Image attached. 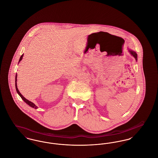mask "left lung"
I'll return each mask as SVG.
<instances>
[{
    "instance_id": "left-lung-1",
    "label": "left lung",
    "mask_w": 158,
    "mask_h": 158,
    "mask_svg": "<svg viewBox=\"0 0 158 158\" xmlns=\"http://www.w3.org/2000/svg\"><path fill=\"white\" fill-rule=\"evenodd\" d=\"M129 52H130V54L135 58V60H137V54H136V53L135 52H133V51H131V50H129Z\"/></svg>"
}]
</instances>
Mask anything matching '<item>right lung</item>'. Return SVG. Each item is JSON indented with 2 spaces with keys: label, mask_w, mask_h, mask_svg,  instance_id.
<instances>
[{
  "label": "right lung",
  "mask_w": 158,
  "mask_h": 158,
  "mask_svg": "<svg viewBox=\"0 0 158 158\" xmlns=\"http://www.w3.org/2000/svg\"><path fill=\"white\" fill-rule=\"evenodd\" d=\"M23 54L21 56V57H20V59H19V61H20L21 60H22V59H23ZM16 77H17V75H16V77H15V87H16V92H18V94L19 95V96L21 97V98L23 99V100L27 104H28V105L31 106V107H32V108H37V106H36V105H35L34 103H32V102H31L30 101H28V99H27L26 98H24L23 97V95L19 92V91L18 90V88H17V85H16Z\"/></svg>",
  "instance_id": "add662e5"
}]
</instances>
